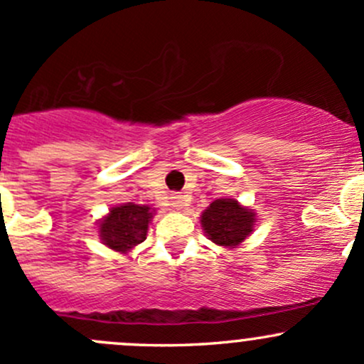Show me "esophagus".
<instances>
[{"instance_id": "esophagus-1", "label": "esophagus", "mask_w": 364, "mask_h": 364, "mask_svg": "<svg viewBox=\"0 0 364 364\" xmlns=\"http://www.w3.org/2000/svg\"><path fill=\"white\" fill-rule=\"evenodd\" d=\"M171 203H173V207L176 209H185L186 205H188V195H173L171 197Z\"/></svg>"}]
</instances>
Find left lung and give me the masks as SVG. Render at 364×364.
<instances>
[{"instance_id":"obj_1","label":"left lung","mask_w":364,"mask_h":364,"mask_svg":"<svg viewBox=\"0 0 364 364\" xmlns=\"http://www.w3.org/2000/svg\"><path fill=\"white\" fill-rule=\"evenodd\" d=\"M203 233L223 247H237L254 231L255 214L235 198H218L200 218Z\"/></svg>"}]
</instances>
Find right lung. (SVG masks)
I'll return each instance as SVG.
<instances>
[{"label":"right lung","instance_id":"right-lung-1","mask_svg":"<svg viewBox=\"0 0 364 364\" xmlns=\"http://www.w3.org/2000/svg\"><path fill=\"white\" fill-rule=\"evenodd\" d=\"M151 215L154 210H150L149 205H138L133 202L112 207L109 215L100 223V238L112 250L127 252L138 243L145 242Z\"/></svg>","mask_w":364,"mask_h":364}]
</instances>
